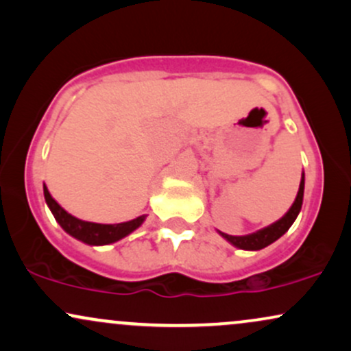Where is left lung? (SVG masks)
I'll return each instance as SVG.
<instances>
[{"label": "left lung", "mask_w": 351, "mask_h": 351, "mask_svg": "<svg viewBox=\"0 0 351 351\" xmlns=\"http://www.w3.org/2000/svg\"><path fill=\"white\" fill-rule=\"evenodd\" d=\"M303 193H304V175H303V178H301L300 189H298V194H296L293 206L290 207V210H288L280 220L275 221V223H272V225H269L267 228L259 230V232H256L252 234H246V237H232V234L221 233V232H220V234L225 239H228L233 246L239 247V250H250V251L263 250V247L269 246L270 243H274L275 239L280 238L282 234L291 227V223H293L295 219L298 217L300 210H301V204H303Z\"/></svg>", "instance_id": "8db88e82"}]
</instances>
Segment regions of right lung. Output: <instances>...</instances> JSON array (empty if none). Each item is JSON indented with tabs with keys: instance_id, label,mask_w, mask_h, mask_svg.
Masks as SVG:
<instances>
[{
	"instance_id": "obj_1",
	"label": "right lung",
	"mask_w": 351,
	"mask_h": 351,
	"mask_svg": "<svg viewBox=\"0 0 351 351\" xmlns=\"http://www.w3.org/2000/svg\"><path fill=\"white\" fill-rule=\"evenodd\" d=\"M43 193H45V201L50 207V210L55 215L58 223L63 227L64 232H68L71 237L81 239V241L87 243V245H110V243L118 241L130 234L131 232L143 223L145 215L137 217V219L131 221H124V223L117 225H104V223H92V221L79 220L64 210L63 207L58 204L51 194L48 193L47 186H43Z\"/></svg>"
}]
</instances>
